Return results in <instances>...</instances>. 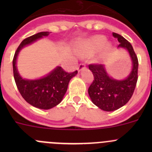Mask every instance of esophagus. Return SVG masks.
<instances>
[{
	"mask_svg": "<svg viewBox=\"0 0 152 152\" xmlns=\"http://www.w3.org/2000/svg\"><path fill=\"white\" fill-rule=\"evenodd\" d=\"M84 68H85V63H81V64H79V66H78L77 70H78V71L80 72V71H82V70H83Z\"/></svg>",
	"mask_w": 152,
	"mask_h": 152,
	"instance_id": "1",
	"label": "esophagus"
}]
</instances>
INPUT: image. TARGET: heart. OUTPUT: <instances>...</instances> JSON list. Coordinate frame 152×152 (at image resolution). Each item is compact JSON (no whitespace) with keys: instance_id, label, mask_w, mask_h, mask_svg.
Here are the masks:
<instances>
[{"instance_id":"heart-1","label":"heart","mask_w":152,"mask_h":152,"mask_svg":"<svg viewBox=\"0 0 152 152\" xmlns=\"http://www.w3.org/2000/svg\"><path fill=\"white\" fill-rule=\"evenodd\" d=\"M105 43L106 38L104 36L97 35V36L93 37L81 48V50H79V54L82 56H85L95 53L102 49V47L105 45ZM109 47H110V45L107 44L106 48H109Z\"/></svg>"}]
</instances>
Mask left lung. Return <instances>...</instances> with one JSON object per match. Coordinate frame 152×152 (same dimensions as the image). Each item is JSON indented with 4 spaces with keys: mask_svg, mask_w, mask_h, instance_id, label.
I'll return each mask as SVG.
<instances>
[{
    "mask_svg": "<svg viewBox=\"0 0 152 152\" xmlns=\"http://www.w3.org/2000/svg\"><path fill=\"white\" fill-rule=\"evenodd\" d=\"M113 36L120 42L118 47L128 51L132 62V68L126 79L117 80L109 76L104 65H89L94 80L89 87L88 94L95 105L107 112L118 110L129 101L137 84L138 70V60L131 44L118 34L113 33Z\"/></svg>",
    "mask_w": 152,
    "mask_h": 152,
    "instance_id": "8db88e82",
    "label": "left lung"
}]
</instances>
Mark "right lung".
<instances>
[{"instance_id": "1", "label": "right lung", "mask_w": 152, "mask_h": 152, "mask_svg": "<svg viewBox=\"0 0 152 152\" xmlns=\"http://www.w3.org/2000/svg\"><path fill=\"white\" fill-rule=\"evenodd\" d=\"M49 31H42L26 38L17 49L12 65L15 83L22 97L37 108L49 110L62 102L67 90L70 79L77 74L78 71L67 73L61 67L57 66L44 77L38 79H25L22 78L16 66L17 59L21 49L36 42L37 39L47 37Z\"/></svg>"}]
</instances>
